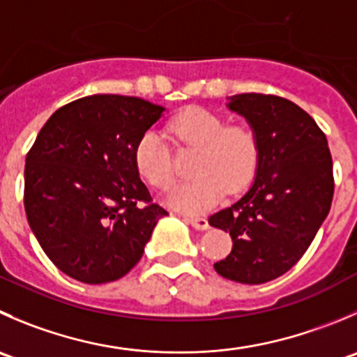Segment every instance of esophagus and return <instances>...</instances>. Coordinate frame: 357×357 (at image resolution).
Instances as JSON below:
<instances>
[{"label":"esophagus","mask_w":357,"mask_h":357,"mask_svg":"<svg viewBox=\"0 0 357 357\" xmlns=\"http://www.w3.org/2000/svg\"><path fill=\"white\" fill-rule=\"evenodd\" d=\"M185 220L188 221L193 228H197V230H207V228H209V221H207L206 218H188L186 216Z\"/></svg>","instance_id":"1"}]
</instances>
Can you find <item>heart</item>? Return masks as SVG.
<instances>
[{
  "label": "heart",
  "instance_id": "heart-1",
  "mask_svg": "<svg viewBox=\"0 0 357 357\" xmlns=\"http://www.w3.org/2000/svg\"><path fill=\"white\" fill-rule=\"evenodd\" d=\"M172 143L195 148L188 181L169 192L167 202L183 213H202L223 199L225 192L237 193L252 179L258 165V136L245 122L227 123L223 115L192 106L169 120ZM134 164L141 178L158 190L174 179L171 148L157 130H146L134 144Z\"/></svg>",
  "mask_w": 357,
  "mask_h": 357
}]
</instances>
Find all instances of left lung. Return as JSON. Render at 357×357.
Instances as JSON below:
<instances>
[{
  "label": "left lung",
  "instance_id": "left-lung-1",
  "mask_svg": "<svg viewBox=\"0 0 357 357\" xmlns=\"http://www.w3.org/2000/svg\"><path fill=\"white\" fill-rule=\"evenodd\" d=\"M228 108L258 136V169L241 200L209 218L230 231V255L214 271L242 284H263L286 272L309 249L330 213L335 192L328 139L295 102L271 94H237Z\"/></svg>",
  "mask_w": 357,
  "mask_h": 357
}]
</instances>
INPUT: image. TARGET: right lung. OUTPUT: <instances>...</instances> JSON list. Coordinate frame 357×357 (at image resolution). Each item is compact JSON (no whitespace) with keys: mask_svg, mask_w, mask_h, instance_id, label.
<instances>
[{"mask_svg":"<svg viewBox=\"0 0 357 357\" xmlns=\"http://www.w3.org/2000/svg\"><path fill=\"white\" fill-rule=\"evenodd\" d=\"M162 112L141 98L86 96L59 108L27 151V221L69 278L86 284L123 278L167 214L134 164V144Z\"/></svg>","mask_w":357,"mask_h":357,"instance_id":"right-lung-1","label":"right lung"}]
</instances>
